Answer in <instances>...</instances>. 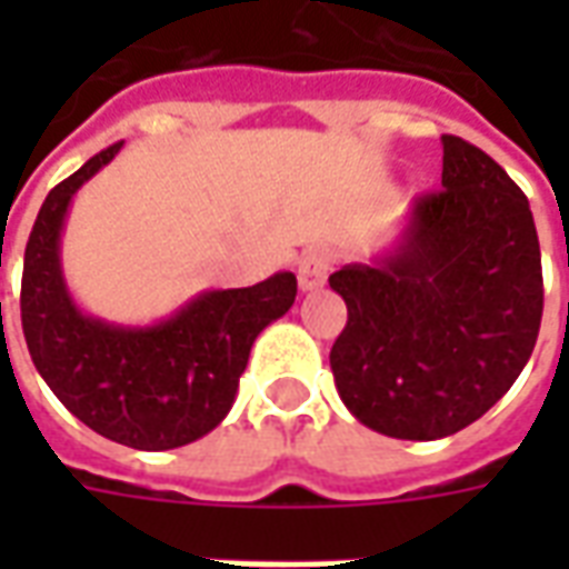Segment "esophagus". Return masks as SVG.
Here are the masks:
<instances>
[{"label": "esophagus", "mask_w": 569, "mask_h": 569, "mask_svg": "<svg viewBox=\"0 0 569 569\" xmlns=\"http://www.w3.org/2000/svg\"><path fill=\"white\" fill-rule=\"evenodd\" d=\"M329 264H332V256L326 249H308L301 256V261H298V286H301V292H310V289L322 286L326 273H329Z\"/></svg>", "instance_id": "obj_1"}]
</instances>
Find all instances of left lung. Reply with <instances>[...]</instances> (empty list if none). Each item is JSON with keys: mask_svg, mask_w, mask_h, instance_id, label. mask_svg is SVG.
Instances as JSON below:
<instances>
[{"mask_svg": "<svg viewBox=\"0 0 569 569\" xmlns=\"http://www.w3.org/2000/svg\"><path fill=\"white\" fill-rule=\"evenodd\" d=\"M441 188L415 200L390 252L329 277L347 305L335 387L393 439L453 436L515 383L542 320V259L525 191L445 133Z\"/></svg>", "mask_w": 569, "mask_h": 569, "instance_id": "1", "label": "left lung"}]
</instances>
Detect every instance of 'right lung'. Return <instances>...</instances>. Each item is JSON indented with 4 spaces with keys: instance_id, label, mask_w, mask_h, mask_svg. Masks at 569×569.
<instances>
[{
    "instance_id": "obj_1",
    "label": "right lung",
    "mask_w": 569,
    "mask_h": 569,
    "mask_svg": "<svg viewBox=\"0 0 569 569\" xmlns=\"http://www.w3.org/2000/svg\"><path fill=\"white\" fill-rule=\"evenodd\" d=\"M118 149L48 191L23 252L20 322L39 375L84 427L137 451H170L222 423L252 341L292 308L298 283L280 271L247 289L203 292L146 329L81 313L60 271V231L72 194Z\"/></svg>"
}]
</instances>
